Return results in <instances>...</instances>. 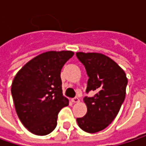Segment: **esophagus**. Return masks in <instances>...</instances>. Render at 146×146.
Segmentation results:
<instances>
[{
  "instance_id": "esophagus-1",
  "label": "esophagus",
  "mask_w": 146,
  "mask_h": 146,
  "mask_svg": "<svg viewBox=\"0 0 146 146\" xmlns=\"http://www.w3.org/2000/svg\"><path fill=\"white\" fill-rule=\"evenodd\" d=\"M72 102H73V103H78V102H80V100H79L78 97H75V98L72 99Z\"/></svg>"
}]
</instances>
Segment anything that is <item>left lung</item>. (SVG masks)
<instances>
[{"label": "left lung", "instance_id": "8db88e82", "mask_svg": "<svg viewBox=\"0 0 146 146\" xmlns=\"http://www.w3.org/2000/svg\"><path fill=\"white\" fill-rule=\"evenodd\" d=\"M77 57L84 65L89 76L86 92H95L92 97H84L87 112L77 118L78 127L87 133L106 129L117 117L126 95V73L110 57L96 52H77Z\"/></svg>", "mask_w": 146, "mask_h": 146}]
</instances>
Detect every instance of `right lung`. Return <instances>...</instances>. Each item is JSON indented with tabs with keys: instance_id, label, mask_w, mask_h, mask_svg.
Wrapping results in <instances>:
<instances>
[{
	"instance_id": "1",
	"label": "right lung",
	"mask_w": 146,
	"mask_h": 146,
	"mask_svg": "<svg viewBox=\"0 0 146 146\" xmlns=\"http://www.w3.org/2000/svg\"><path fill=\"white\" fill-rule=\"evenodd\" d=\"M71 50H50L28 62L14 77L12 96L17 114L34 134L46 135L57 124L60 110L68 105L63 96L61 71L73 56Z\"/></svg>"
}]
</instances>
